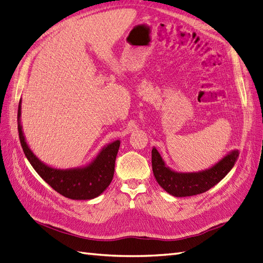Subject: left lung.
<instances>
[{
	"label": "left lung",
	"mask_w": 263,
	"mask_h": 263,
	"mask_svg": "<svg viewBox=\"0 0 263 263\" xmlns=\"http://www.w3.org/2000/svg\"><path fill=\"white\" fill-rule=\"evenodd\" d=\"M239 151L233 150L206 170L199 172H177L164 162L156 147L152 149V170L161 187L173 197H191L210 190L231 171Z\"/></svg>",
	"instance_id": "left-lung-1"
}]
</instances>
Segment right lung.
I'll list each match as a JSON object with an SVG mask.
<instances>
[{
    "label": "right lung",
    "mask_w": 263,
    "mask_h": 263,
    "mask_svg": "<svg viewBox=\"0 0 263 263\" xmlns=\"http://www.w3.org/2000/svg\"><path fill=\"white\" fill-rule=\"evenodd\" d=\"M17 129L25 157L40 177L63 197L72 200H91L110 185L120 140L105 145L89 164L71 169H57L42 162L29 147L21 125V100L17 110Z\"/></svg>",
    "instance_id": "obj_1"
}]
</instances>
